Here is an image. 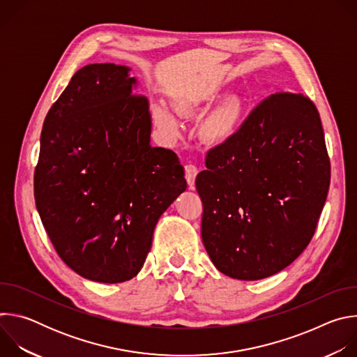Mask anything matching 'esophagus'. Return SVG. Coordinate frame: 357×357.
<instances>
[{
	"mask_svg": "<svg viewBox=\"0 0 357 357\" xmlns=\"http://www.w3.org/2000/svg\"><path fill=\"white\" fill-rule=\"evenodd\" d=\"M199 174V169L196 168V165L193 164H188L185 167V178L188 181V185L190 189H195V179H196V175Z\"/></svg>",
	"mask_w": 357,
	"mask_h": 357,
	"instance_id": "34e87169",
	"label": "esophagus"
}]
</instances>
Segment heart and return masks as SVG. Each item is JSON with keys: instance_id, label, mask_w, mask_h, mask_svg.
Returning <instances> with one entry per match:
<instances>
[{"instance_id": "b5f03b06", "label": "heart", "mask_w": 357, "mask_h": 357, "mask_svg": "<svg viewBox=\"0 0 357 357\" xmlns=\"http://www.w3.org/2000/svg\"><path fill=\"white\" fill-rule=\"evenodd\" d=\"M241 117V103L236 97L227 98L225 103L216 107L202 124V135L211 142H225L227 141L237 130L238 121ZM154 119L158 127L162 130L176 134L178 123L175 116L162 105L155 106Z\"/></svg>"}]
</instances>
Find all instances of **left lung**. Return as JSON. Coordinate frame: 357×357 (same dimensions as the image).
<instances>
[{
    "label": "left lung",
    "mask_w": 357,
    "mask_h": 357,
    "mask_svg": "<svg viewBox=\"0 0 357 357\" xmlns=\"http://www.w3.org/2000/svg\"><path fill=\"white\" fill-rule=\"evenodd\" d=\"M196 176L202 240L215 267L256 281L288 267L310 244L331 183L319 113L296 93L268 96Z\"/></svg>",
    "instance_id": "8db88e82"
}]
</instances>
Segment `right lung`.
Returning a JSON list of instances; mask_svg holds the SVG:
<instances>
[{
  "label": "right lung",
  "mask_w": 357,
  "mask_h": 357,
  "mask_svg": "<svg viewBox=\"0 0 357 357\" xmlns=\"http://www.w3.org/2000/svg\"><path fill=\"white\" fill-rule=\"evenodd\" d=\"M128 72L94 63L73 75L45 119L33 176L59 257L106 284L139 273L158 219L186 189L175 152L149 144L148 100Z\"/></svg>",
  "instance_id": "add662e5"
}]
</instances>
